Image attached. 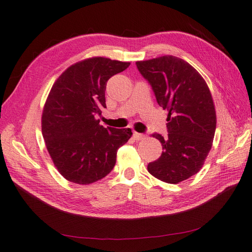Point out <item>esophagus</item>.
I'll list each match as a JSON object with an SVG mask.
<instances>
[{
    "mask_svg": "<svg viewBox=\"0 0 252 252\" xmlns=\"http://www.w3.org/2000/svg\"><path fill=\"white\" fill-rule=\"evenodd\" d=\"M145 136H146V134L144 133H139V132H133V138L134 140L136 141H141V140H144Z\"/></svg>",
    "mask_w": 252,
    "mask_h": 252,
    "instance_id": "1",
    "label": "esophagus"
}]
</instances>
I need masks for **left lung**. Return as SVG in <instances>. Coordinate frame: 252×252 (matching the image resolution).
Here are the masks:
<instances>
[{
    "label": "left lung",
    "mask_w": 252,
    "mask_h": 252,
    "mask_svg": "<svg viewBox=\"0 0 252 252\" xmlns=\"http://www.w3.org/2000/svg\"><path fill=\"white\" fill-rule=\"evenodd\" d=\"M135 64L158 104L168 111V135L152 134L162 143V156L148 164V171L163 182L178 184L200 171L211 149L217 126L211 94L201 74L177 57Z\"/></svg>",
    "instance_id": "left-lung-1"
}]
</instances>
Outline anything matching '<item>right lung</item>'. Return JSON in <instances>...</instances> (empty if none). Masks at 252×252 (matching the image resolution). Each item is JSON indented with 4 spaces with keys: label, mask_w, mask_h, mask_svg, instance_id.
Returning <instances> with one entry per match:
<instances>
[{
    "label": "right lung",
    "mask_w": 252,
    "mask_h": 252,
    "mask_svg": "<svg viewBox=\"0 0 252 252\" xmlns=\"http://www.w3.org/2000/svg\"><path fill=\"white\" fill-rule=\"evenodd\" d=\"M130 63L93 58L70 66L53 84L42 116V134L53 163L63 177L77 184L105 178L117 161L118 149L131 129L100 125L106 108L105 90L112 75Z\"/></svg>",
    "instance_id": "right-lung-1"
}]
</instances>
